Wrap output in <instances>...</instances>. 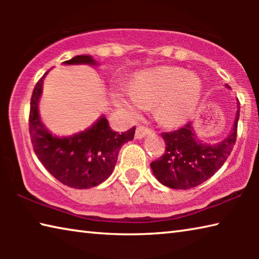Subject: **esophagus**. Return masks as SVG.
<instances>
[{
    "label": "esophagus",
    "mask_w": 259,
    "mask_h": 259,
    "mask_svg": "<svg viewBox=\"0 0 259 259\" xmlns=\"http://www.w3.org/2000/svg\"><path fill=\"white\" fill-rule=\"evenodd\" d=\"M151 134V130L145 128V126H137L135 133V138L136 139H143L144 137H146L147 135Z\"/></svg>",
    "instance_id": "esophagus-1"
}]
</instances>
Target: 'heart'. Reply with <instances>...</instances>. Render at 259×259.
Instances as JSON below:
<instances>
[{
	"instance_id": "heart-1",
	"label": "heart",
	"mask_w": 259,
	"mask_h": 259,
	"mask_svg": "<svg viewBox=\"0 0 259 259\" xmlns=\"http://www.w3.org/2000/svg\"><path fill=\"white\" fill-rule=\"evenodd\" d=\"M202 81L176 67H159L139 73L129 93H116L113 102L128 115H136L145 105L155 104V113L165 124L186 122L200 103Z\"/></svg>"
}]
</instances>
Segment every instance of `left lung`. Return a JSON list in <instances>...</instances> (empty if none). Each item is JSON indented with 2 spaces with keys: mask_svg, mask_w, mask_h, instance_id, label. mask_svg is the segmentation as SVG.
<instances>
[{
  "mask_svg": "<svg viewBox=\"0 0 259 259\" xmlns=\"http://www.w3.org/2000/svg\"><path fill=\"white\" fill-rule=\"evenodd\" d=\"M225 87L230 89V85ZM239 115L238 100L231 133L218 143H205L196 137L193 122L172 133L161 134L166 146L164 154L151 163L154 177L174 190H188L213 176L233 150Z\"/></svg>",
  "mask_w": 259,
  "mask_h": 259,
  "instance_id": "obj_1",
  "label": "left lung"
}]
</instances>
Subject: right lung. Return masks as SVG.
<instances>
[{
    "instance_id": "add662e5",
    "label": "right lung",
    "mask_w": 259,
    "mask_h": 259,
    "mask_svg": "<svg viewBox=\"0 0 259 259\" xmlns=\"http://www.w3.org/2000/svg\"><path fill=\"white\" fill-rule=\"evenodd\" d=\"M63 64L94 67L99 65L89 55L75 56ZM46 75L36 83L30 99L29 134L35 154L48 171L64 185L77 190L97 186L112 175L120 148L134 139L135 126L119 134L111 129L107 119L102 115L80 133L69 136L52 134L43 124L38 112Z\"/></svg>"
}]
</instances>
